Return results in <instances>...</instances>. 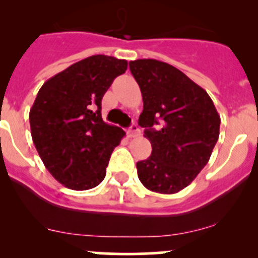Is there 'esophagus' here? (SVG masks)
Listing matches in <instances>:
<instances>
[{
    "label": "esophagus",
    "mask_w": 258,
    "mask_h": 258,
    "mask_svg": "<svg viewBox=\"0 0 258 258\" xmlns=\"http://www.w3.org/2000/svg\"><path fill=\"white\" fill-rule=\"evenodd\" d=\"M140 128H139V126H137L136 123H132V126L130 127V130H128V132H127V134H128V137H135V136H137V135H140Z\"/></svg>",
    "instance_id": "34e87169"
}]
</instances>
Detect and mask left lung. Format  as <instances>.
<instances>
[{
  "label": "left lung",
  "instance_id": "obj_1",
  "mask_svg": "<svg viewBox=\"0 0 258 258\" xmlns=\"http://www.w3.org/2000/svg\"><path fill=\"white\" fill-rule=\"evenodd\" d=\"M130 70L144 100L139 124L152 146L137 175L150 191L176 194L209 162L221 118L209 93L176 67L145 58L130 62Z\"/></svg>",
  "mask_w": 258,
  "mask_h": 258
}]
</instances>
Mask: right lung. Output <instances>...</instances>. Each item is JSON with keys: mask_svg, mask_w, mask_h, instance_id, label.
<instances>
[{"mask_svg": "<svg viewBox=\"0 0 258 258\" xmlns=\"http://www.w3.org/2000/svg\"><path fill=\"white\" fill-rule=\"evenodd\" d=\"M126 59L87 57L54 75L40 88L30 111L33 144L48 172L75 191L100 184L124 131L103 122L101 101Z\"/></svg>", "mask_w": 258, "mask_h": 258, "instance_id": "right-lung-1", "label": "right lung"}]
</instances>
